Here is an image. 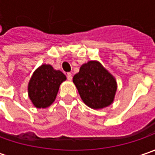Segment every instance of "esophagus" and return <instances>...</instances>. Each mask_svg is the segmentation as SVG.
Returning a JSON list of instances; mask_svg holds the SVG:
<instances>
[{"mask_svg": "<svg viewBox=\"0 0 155 155\" xmlns=\"http://www.w3.org/2000/svg\"><path fill=\"white\" fill-rule=\"evenodd\" d=\"M67 79H68L69 81H71L72 80V75H71V73H67Z\"/></svg>", "mask_w": 155, "mask_h": 155, "instance_id": "esophagus-1", "label": "esophagus"}]
</instances>
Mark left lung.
<instances>
[{
  "instance_id": "left-lung-1",
  "label": "left lung",
  "mask_w": 155,
  "mask_h": 155,
  "mask_svg": "<svg viewBox=\"0 0 155 155\" xmlns=\"http://www.w3.org/2000/svg\"><path fill=\"white\" fill-rule=\"evenodd\" d=\"M73 83L83 102L91 109L101 110L114 102L117 91L116 78L99 61L83 64L79 72L73 77Z\"/></svg>"
}]
</instances>
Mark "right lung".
<instances>
[{
  "label": "right lung",
  "instance_id": "right-lung-1",
  "mask_svg": "<svg viewBox=\"0 0 155 155\" xmlns=\"http://www.w3.org/2000/svg\"><path fill=\"white\" fill-rule=\"evenodd\" d=\"M66 80L65 75L51 64H41L34 71L28 86V97L37 109H45L55 101L59 86Z\"/></svg>",
  "mask_w": 155,
  "mask_h": 155
}]
</instances>
